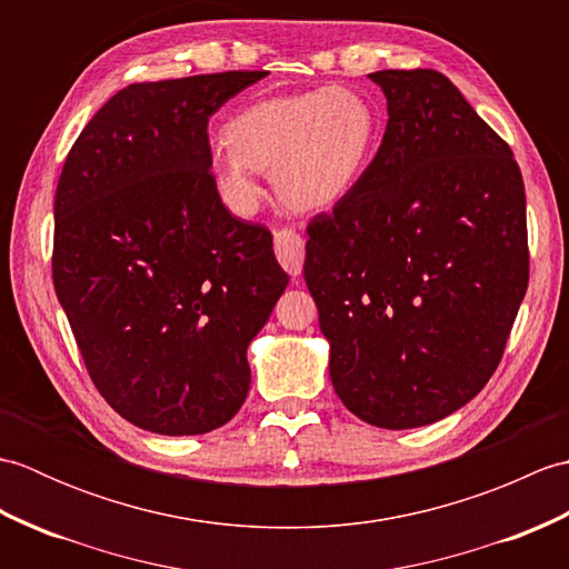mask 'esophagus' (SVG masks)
Returning a JSON list of instances; mask_svg holds the SVG:
<instances>
[{"label": "esophagus", "mask_w": 569, "mask_h": 569, "mask_svg": "<svg viewBox=\"0 0 569 569\" xmlns=\"http://www.w3.org/2000/svg\"><path fill=\"white\" fill-rule=\"evenodd\" d=\"M276 237V257L281 261L283 269L288 271V276L298 278L300 271H303V239L296 232V229H278L273 234Z\"/></svg>", "instance_id": "34e87169"}]
</instances>
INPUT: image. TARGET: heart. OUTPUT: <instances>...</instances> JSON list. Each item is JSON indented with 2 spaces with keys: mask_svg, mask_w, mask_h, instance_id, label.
Listing matches in <instances>:
<instances>
[{
  "mask_svg": "<svg viewBox=\"0 0 569 569\" xmlns=\"http://www.w3.org/2000/svg\"><path fill=\"white\" fill-rule=\"evenodd\" d=\"M379 137L367 98L347 88H318L251 102L229 119L214 143V186L224 208L251 217L261 202L259 171L296 210L342 200L365 171Z\"/></svg>",
  "mask_w": 569,
  "mask_h": 569,
  "instance_id": "b5f03b06",
  "label": "heart"
}]
</instances>
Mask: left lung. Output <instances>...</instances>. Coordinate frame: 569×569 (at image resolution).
I'll return each mask as SVG.
<instances>
[{
	"instance_id": "obj_1",
	"label": "left lung",
	"mask_w": 569,
	"mask_h": 569,
	"mask_svg": "<svg viewBox=\"0 0 569 569\" xmlns=\"http://www.w3.org/2000/svg\"><path fill=\"white\" fill-rule=\"evenodd\" d=\"M389 124L355 188L308 227L306 283L330 379L369 426L467 406L497 371L528 288L513 153L442 72H371Z\"/></svg>"
}]
</instances>
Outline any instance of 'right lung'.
Returning a JSON list of instances; mask_svg holds the SVG:
<instances>
[{
    "label": "right lung",
    "mask_w": 569,
    "mask_h": 569,
    "mask_svg": "<svg viewBox=\"0 0 569 569\" xmlns=\"http://www.w3.org/2000/svg\"><path fill=\"white\" fill-rule=\"evenodd\" d=\"M266 70L139 82L82 129L56 190L53 286L102 398L137 428L202 435L251 383L288 286L273 237L224 208L208 119Z\"/></svg>",
    "instance_id": "right-lung-1"
}]
</instances>
